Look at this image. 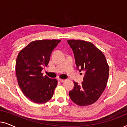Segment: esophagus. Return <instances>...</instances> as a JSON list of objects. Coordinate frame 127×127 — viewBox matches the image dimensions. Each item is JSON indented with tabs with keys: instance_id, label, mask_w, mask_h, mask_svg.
<instances>
[{
	"instance_id": "obj_1",
	"label": "esophagus",
	"mask_w": 127,
	"mask_h": 127,
	"mask_svg": "<svg viewBox=\"0 0 127 127\" xmlns=\"http://www.w3.org/2000/svg\"><path fill=\"white\" fill-rule=\"evenodd\" d=\"M58 80L60 81V82H64V81H65V80H64V79H58Z\"/></svg>"
}]
</instances>
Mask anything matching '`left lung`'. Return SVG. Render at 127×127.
<instances>
[{"mask_svg": "<svg viewBox=\"0 0 127 127\" xmlns=\"http://www.w3.org/2000/svg\"><path fill=\"white\" fill-rule=\"evenodd\" d=\"M67 43L73 51L76 67L85 71L83 81L69 92L73 102L79 106H88L98 99L106 86L109 67L105 55L93 43L81 40H69Z\"/></svg>", "mask_w": 127, "mask_h": 127, "instance_id": "obj_1", "label": "left lung"}]
</instances>
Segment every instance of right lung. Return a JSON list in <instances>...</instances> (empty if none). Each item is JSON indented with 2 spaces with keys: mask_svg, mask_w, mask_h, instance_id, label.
<instances>
[{
  "mask_svg": "<svg viewBox=\"0 0 127 127\" xmlns=\"http://www.w3.org/2000/svg\"><path fill=\"white\" fill-rule=\"evenodd\" d=\"M61 40H40L29 43L17 58L15 72L22 93L31 101L44 103L54 94L57 80L43 76L41 70L49 62L52 51Z\"/></svg>",
  "mask_w": 127,
  "mask_h": 127,
  "instance_id": "add662e5",
  "label": "right lung"
}]
</instances>
